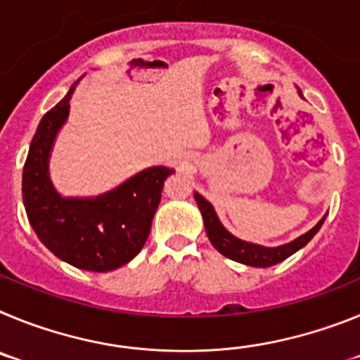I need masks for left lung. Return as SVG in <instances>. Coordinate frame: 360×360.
Returning a JSON list of instances; mask_svg holds the SVG:
<instances>
[{
    "instance_id": "obj_1",
    "label": "left lung",
    "mask_w": 360,
    "mask_h": 360,
    "mask_svg": "<svg viewBox=\"0 0 360 360\" xmlns=\"http://www.w3.org/2000/svg\"><path fill=\"white\" fill-rule=\"evenodd\" d=\"M297 91L299 97L303 98L301 90ZM195 200L196 203H198L200 212H202L205 232H207L212 247H214L219 254H224L225 257H229V259H234V262L243 263V265L249 266H259V269L278 265V263L285 262L287 257H290L292 254L297 252L299 249H303L304 245H307L311 238L316 236L317 231L321 229V225L324 224V218H326V216H323V219H319V224H317L316 227L310 229L308 232H304L303 236L295 238L290 243L279 245V247H263V245L243 241L240 240V238L234 236V234H231L218 219L214 207H212L211 203L203 198L202 195L195 193Z\"/></svg>"
}]
</instances>
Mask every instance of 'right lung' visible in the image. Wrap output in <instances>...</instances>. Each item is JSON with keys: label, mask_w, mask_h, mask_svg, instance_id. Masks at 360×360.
<instances>
[{"label": "right lung", "mask_w": 360, "mask_h": 360, "mask_svg": "<svg viewBox=\"0 0 360 360\" xmlns=\"http://www.w3.org/2000/svg\"><path fill=\"white\" fill-rule=\"evenodd\" d=\"M77 82L37 126L23 167V203L32 229L50 252L77 269L110 272L142 250L165 178L174 169L155 165L104 195L63 198L49 176V160Z\"/></svg>", "instance_id": "obj_1"}]
</instances>
